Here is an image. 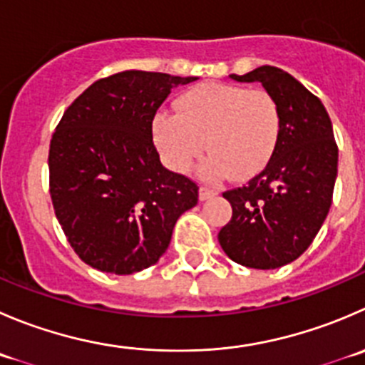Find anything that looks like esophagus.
<instances>
[{
  "instance_id": "obj_1",
  "label": "esophagus",
  "mask_w": 365,
  "mask_h": 365,
  "mask_svg": "<svg viewBox=\"0 0 365 365\" xmlns=\"http://www.w3.org/2000/svg\"><path fill=\"white\" fill-rule=\"evenodd\" d=\"M215 194H217V190L210 189V187H200V200L205 201V200H210V197H214Z\"/></svg>"
}]
</instances>
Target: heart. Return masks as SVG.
I'll use <instances>...</instances> for the list:
<instances>
[{
	"instance_id": "heart-1",
	"label": "heart",
	"mask_w": 365,
	"mask_h": 365,
	"mask_svg": "<svg viewBox=\"0 0 365 365\" xmlns=\"http://www.w3.org/2000/svg\"><path fill=\"white\" fill-rule=\"evenodd\" d=\"M176 107L178 114L153 118L155 144L173 171L185 173L207 146L210 155L200 165L205 180H246L277 150L280 110L264 88L205 81L185 91Z\"/></svg>"
}]
</instances>
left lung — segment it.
I'll return each instance as SVG.
<instances>
[{"label":"left lung","mask_w":365,"mask_h":365,"mask_svg":"<svg viewBox=\"0 0 365 365\" xmlns=\"http://www.w3.org/2000/svg\"><path fill=\"white\" fill-rule=\"evenodd\" d=\"M230 76L260 81L277 101L282 128L264 171L222 192L233 214L219 244L237 264L277 269L305 253L330 210L339 162L334 128L319 98L285 71L262 66Z\"/></svg>","instance_id":"1"}]
</instances>
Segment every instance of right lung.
Wrapping results in <instances>:
<instances>
[{
  "label": "right lung",
  "mask_w": 365,
  "mask_h": 365,
  "mask_svg": "<svg viewBox=\"0 0 365 365\" xmlns=\"http://www.w3.org/2000/svg\"><path fill=\"white\" fill-rule=\"evenodd\" d=\"M196 76L123 71L69 105L49 144V194L78 257L112 274L157 264L197 185L162 165L151 125L171 88Z\"/></svg>",
  "instance_id": "right-lung-1"
}]
</instances>
